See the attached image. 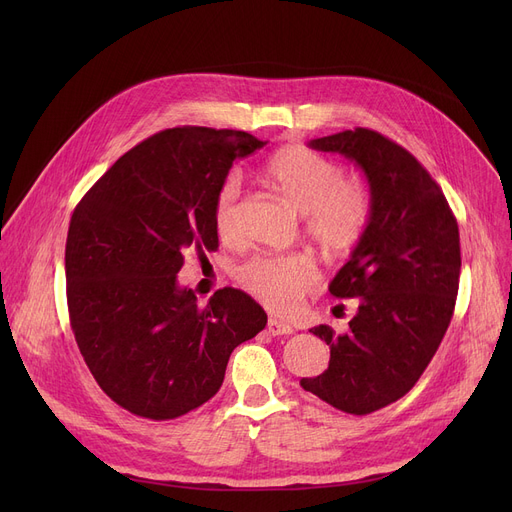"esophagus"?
<instances>
[{"mask_svg": "<svg viewBox=\"0 0 512 512\" xmlns=\"http://www.w3.org/2000/svg\"><path fill=\"white\" fill-rule=\"evenodd\" d=\"M267 332H270L272 336H290L294 330H292V326L286 324V321L272 317L270 321H267Z\"/></svg>", "mask_w": 512, "mask_h": 512, "instance_id": "esophagus-1", "label": "esophagus"}]
</instances>
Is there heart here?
<instances>
[{
    "label": "heart",
    "instance_id": "heart-1",
    "mask_svg": "<svg viewBox=\"0 0 512 512\" xmlns=\"http://www.w3.org/2000/svg\"><path fill=\"white\" fill-rule=\"evenodd\" d=\"M265 182L294 211L305 215V232L319 251L338 257L353 251L369 220L365 188L344 180L336 161L307 147L280 149L265 166ZM240 184L226 178L213 201L215 232L224 242L238 238ZM315 267L303 255L255 257L238 280L255 299L276 311L294 309L315 282Z\"/></svg>",
    "mask_w": 512,
    "mask_h": 512
}]
</instances>
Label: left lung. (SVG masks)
I'll return each instance as SVG.
<instances>
[{
  "label": "left lung",
  "instance_id": "8db88e82",
  "mask_svg": "<svg viewBox=\"0 0 512 512\" xmlns=\"http://www.w3.org/2000/svg\"><path fill=\"white\" fill-rule=\"evenodd\" d=\"M309 147L361 168L369 220L330 282L336 299H357V313L346 334L311 330L330 346V365L301 386L344 413L367 415L405 396L438 351L459 292V226L436 180L384 134L342 130Z\"/></svg>",
  "mask_w": 512,
  "mask_h": 512
}]
</instances>
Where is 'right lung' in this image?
Instances as JSON below:
<instances>
[{"mask_svg":"<svg viewBox=\"0 0 512 512\" xmlns=\"http://www.w3.org/2000/svg\"><path fill=\"white\" fill-rule=\"evenodd\" d=\"M265 143L242 130H161L124 153L76 205L66 240L70 326L99 388L153 421L220 390L234 348L267 315L222 288L205 307L176 274L188 249L215 251L213 201L232 161Z\"/></svg>","mask_w":512,"mask_h":512,"instance_id":"obj_1","label":"right lung"}]
</instances>
